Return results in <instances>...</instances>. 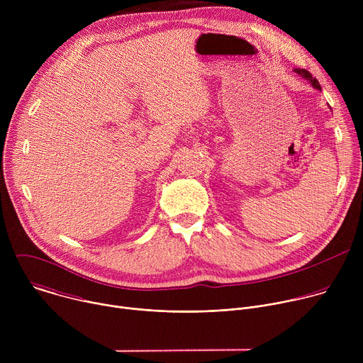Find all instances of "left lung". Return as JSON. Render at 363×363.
I'll return each mask as SVG.
<instances>
[{
  "instance_id": "1",
  "label": "left lung",
  "mask_w": 363,
  "mask_h": 363,
  "mask_svg": "<svg viewBox=\"0 0 363 363\" xmlns=\"http://www.w3.org/2000/svg\"><path fill=\"white\" fill-rule=\"evenodd\" d=\"M294 72H296L297 74H300L301 77H304L306 80H308L310 83H312V86H313V87H316V89H319V90H320V84H319L318 79L312 76V73L307 72L306 69H294Z\"/></svg>"
}]
</instances>
